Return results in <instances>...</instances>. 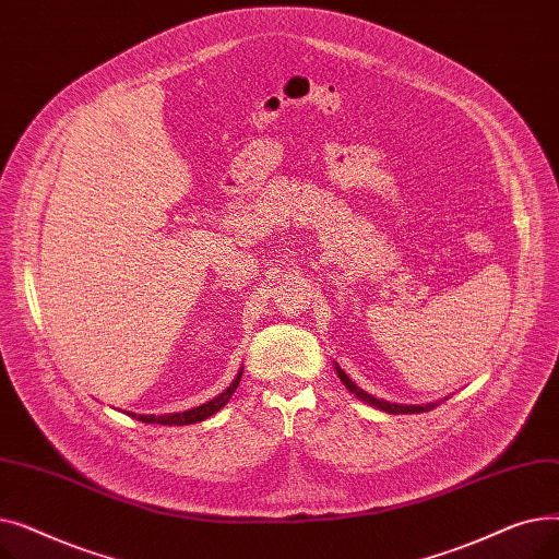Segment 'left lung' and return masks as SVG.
<instances>
[{
    "label": "left lung",
    "instance_id": "8db88e82",
    "mask_svg": "<svg viewBox=\"0 0 559 559\" xmlns=\"http://www.w3.org/2000/svg\"><path fill=\"white\" fill-rule=\"evenodd\" d=\"M335 371H337V376H340V380L344 383V388L354 394L356 399H360V401H365L367 405H371V407H378V409H383V413H388V415H419V413H428V409H432V407H437L439 403H426V405H405V403H390V401H383V399H376V396H371L369 392H365L362 388H358L354 380H350L348 376H346V371L335 362Z\"/></svg>",
    "mask_w": 559,
    "mask_h": 559
}]
</instances>
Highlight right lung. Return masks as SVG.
<instances>
[{
	"instance_id": "obj_1",
	"label": "right lung",
	"mask_w": 559,
	"mask_h": 559,
	"mask_svg": "<svg viewBox=\"0 0 559 559\" xmlns=\"http://www.w3.org/2000/svg\"><path fill=\"white\" fill-rule=\"evenodd\" d=\"M242 369H245V367H240L238 376L233 378V383H230L219 396H215L213 401H205L203 405H197V407H192V409H186V413H169V415H158V417H156V415H135V413H127V415L133 417V419H138V421H144V424H160V426H188V424L203 421V419L213 417L215 413H219V409L228 403V399L233 396V392L238 390V385H240Z\"/></svg>"
}]
</instances>
